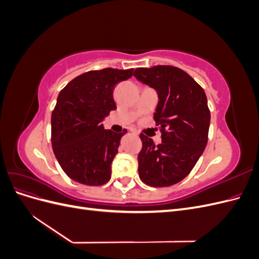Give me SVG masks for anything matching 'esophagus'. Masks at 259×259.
<instances>
[{"mask_svg": "<svg viewBox=\"0 0 259 259\" xmlns=\"http://www.w3.org/2000/svg\"><path fill=\"white\" fill-rule=\"evenodd\" d=\"M131 132H132V134H134V135H138V134H137V132H136V131H134V130L131 131Z\"/></svg>", "mask_w": 259, "mask_h": 259, "instance_id": "obj_1", "label": "esophagus"}]
</instances>
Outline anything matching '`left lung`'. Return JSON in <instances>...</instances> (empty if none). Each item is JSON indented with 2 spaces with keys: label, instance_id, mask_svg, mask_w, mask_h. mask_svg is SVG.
<instances>
[{
  "label": "left lung",
  "instance_id": "obj_1",
  "mask_svg": "<svg viewBox=\"0 0 259 259\" xmlns=\"http://www.w3.org/2000/svg\"><path fill=\"white\" fill-rule=\"evenodd\" d=\"M134 76L158 93L153 119L162 143L143 134L138 154L140 179L152 187H168L194 167L207 144L210 114L204 91L182 69L171 66L137 68Z\"/></svg>",
  "mask_w": 259,
  "mask_h": 259
}]
</instances>
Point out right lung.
I'll list each match as a JSON object with an SVG mask.
<instances>
[{
	"label": "right lung",
	"mask_w": 259,
	"mask_h": 259,
	"mask_svg": "<svg viewBox=\"0 0 259 259\" xmlns=\"http://www.w3.org/2000/svg\"><path fill=\"white\" fill-rule=\"evenodd\" d=\"M133 70L106 68L69 82L52 113V146L65 173L76 183L100 186L111 178V164L124 133L105 130L103 121L115 110L114 86Z\"/></svg>",
	"instance_id": "1"
}]
</instances>
